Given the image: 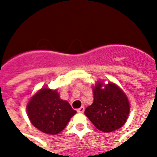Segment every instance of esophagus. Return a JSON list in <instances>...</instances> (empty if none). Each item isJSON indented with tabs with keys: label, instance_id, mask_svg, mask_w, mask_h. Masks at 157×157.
Returning <instances> with one entry per match:
<instances>
[{
	"label": "esophagus",
	"instance_id": "esophagus-1",
	"mask_svg": "<svg viewBox=\"0 0 157 157\" xmlns=\"http://www.w3.org/2000/svg\"><path fill=\"white\" fill-rule=\"evenodd\" d=\"M84 111H85V108L82 106V107H81L80 109H77V112L78 113H84Z\"/></svg>",
	"mask_w": 157,
	"mask_h": 157
}]
</instances>
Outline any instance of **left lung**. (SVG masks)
Returning a JSON list of instances; mask_svg holds the SVG:
<instances>
[{"label": "left lung", "instance_id": "left-lung-1", "mask_svg": "<svg viewBox=\"0 0 157 157\" xmlns=\"http://www.w3.org/2000/svg\"><path fill=\"white\" fill-rule=\"evenodd\" d=\"M93 103L85 114L96 128L102 132H112L121 128L127 120L129 103L124 92L113 83L101 88L98 83L93 88Z\"/></svg>", "mask_w": 157, "mask_h": 157}]
</instances>
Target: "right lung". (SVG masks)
Returning <instances> with one entry per match:
<instances>
[{"mask_svg":"<svg viewBox=\"0 0 157 157\" xmlns=\"http://www.w3.org/2000/svg\"><path fill=\"white\" fill-rule=\"evenodd\" d=\"M27 111L33 125L48 135L62 131L76 113L68 102L59 98L56 91L46 88L33 97Z\"/></svg>","mask_w":157,"mask_h":157,"instance_id":"obj_1","label":"right lung"}]
</instances>
